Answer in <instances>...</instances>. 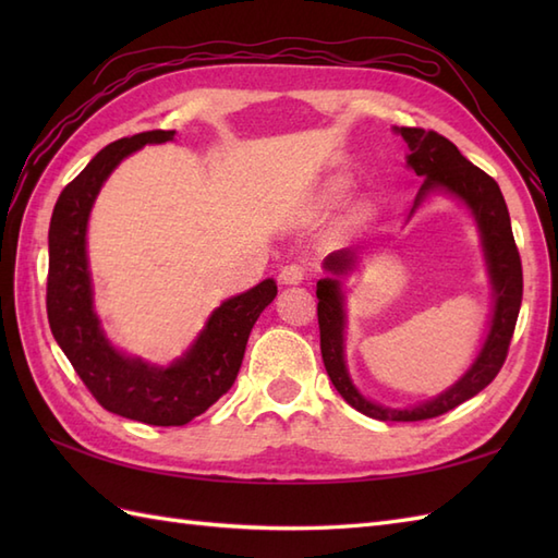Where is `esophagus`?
Here are the masks:
<instances>
[{"instance_id": "1", "label": "esophagus", "mask_w": 558, "mask_h": 558, "mask_svg": "<svg viewBox=\"0 0 558 558\" xmlns=\"http://www.w3.org/2000/svg\"><path fill=\"white\" fill-rule=\"evenodd\" d=\"M306 276H310V268L304 264H288L286 268H280L278 280L282 286H300V282L306 280Z\"/></svg>"}]
</instances>
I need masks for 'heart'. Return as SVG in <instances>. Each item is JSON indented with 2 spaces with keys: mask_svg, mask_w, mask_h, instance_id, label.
<instances>
[{
  "mask_svg": "<svg viewBox=\"0 0 558 558\" xmlns=\"http://www.w3.org/2000/svg\"><path fill=\"white\" fill-rule=\"evenodd\" d=\"M328 194H330V198H340L342 194H345V186H342L340 182H333L328 189Z\"/></svg>",
  "mask_w": 558,
  "mask_h": 558,
  "instance_id": "obj_1",
  "label": "heart"
}]
</instances>
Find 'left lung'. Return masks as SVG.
Instances as JSON below:
<instances>
[{
    "instance_id": "1",
    "label": "left lung",
    "mask_w": 558,
    "mask_h": 558,
    "mask_svg": "<svg viewBox=\"0 0 558 558\" xmlns=\"http://www.w3.org/2000/svg\"><path fill=\"white\" fill-rule=\"evenodd\" d=\"M398 132L408 141L410 156L408 165L424 177V184L420 189L417 201L434 189H446V192L456 194L458 198L475 213L480 222L484 252L489 260V276L494 286V318L487 342L480 352L477 362L472 369L460 378V381L448 388L434 400H426L424 405L412 410H390L374 405L366 398L357 393L352 386L345 357H342V330H345V314H342V294L336 278H326L316 282V298H318V330H322V357L326 364V372L333 381L338 393L345 398L348 405L357 412L366 414L372 420L381 422H422L446 414L460 402L475 398L482 388H487L508 357V345H511L520 302H523V264H520V254L513 240L511 230V216H508L506 201L499 184L492 177L472 165L456 144L436 132H424L420 126H400ZM354 266V252L342 248V252L330 254L326 258V268L333 276H342L348 268Z\"/></svg>"
}]
</instances>
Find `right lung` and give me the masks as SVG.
Instances as JSON below:
<instances>
[{"mask_svg":"<svg viewBox=\"0 0 558 558\" xmlns=\"http://www.w3.org/2000/svg\"><path fill=\"white\" fill-rule=\"evenodd\" d=\"M153 129L105 146L59 194L50 220L47 322L78 378L105 410L153 426H182L204 414L232 388L258 314L278 294L270 278L222 302L186 357L168 369L129 360L105 340L93 312L86 260V222L102 182L129 153L172 141Z\"/></svg>","mask_w":558,"mask_h":558,"instance_id":"add662e5","label":"right lung"}]
</instances>
